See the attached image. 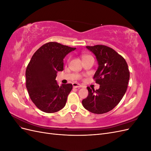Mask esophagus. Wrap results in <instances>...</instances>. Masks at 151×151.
I'll return each instance as SVG.
<instances>
[{"instance_id":"obj_1","label":"esophagus","mask_w":151,"mask_h":151,"mask_svg":"<svg viewBox=\"0 0 151 151\" xmlns=\"http://www.w3.org/2000/svg\"><path fill=\"white\" fill-rule=\"evenodd\" d=\"M72 85H73V87H74V88H83V86H82V85H81V84H77V83H73L72 84Z\"/></svg>"}]
</instances>
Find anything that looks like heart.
I'll list each match as a JSON object with an SVG mask.
<instances>
[{
    "mask_svg": "<svg viewBox=\"0 0 151 151\" xmlns=\"http://www.w3.org/2000/svg\"><path fill=\"white\" fill-rule=\"evenodd\" d=\"M89 57H92L90 55H83V57H82V58H83V60H84V59H85V58H89Z\"/></svg>",
    "mask_w": 151,
    "mask_h": 151,
    "instance_id": "heart-1",
    "label": "heart"
}]
</instances>
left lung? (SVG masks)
Returning <instances> with one entry per match:
<instances>
[{
	"label": "left lung",
	"instance_id": "8db88e82",
	"mask_svg": "<svg viewBox=\"0 0 151 151\" xmlns=\"http://www.w3.org/2000/svg\"><path fill=\"white\" fill-rule=\"evenodd\" d=\"M98 63L93 79L99 84L97 90L88 87V96L82 101L83 106L95 114L107 113L120 103L126 93L130 72L125 58L113 48L103 45L86 46Z\"/></svg>",
	"mask_w": 151,
	"mask_h": 151
}]
</instances>
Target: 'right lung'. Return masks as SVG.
Instances as JSON below:
<instances>
[{
	"mask_svg": "<svg viewBox=\"0 0 151 151\" xmlns=\"http://www.w3.org/2000/svg\"><path fill=\"white\" fill-rule=\"evenodd\" d=\"M76 48L48 42L36 50L26 70V86L31 101L40 110L55 113L67 102L72 84L59 86L57 73L63 70V58Z\"/></svg>",
	"mask_w": 151,
	"mask_h": 151,
	"instance_id": "add662e5",
	"label": "right lung"
}]
</instances>
